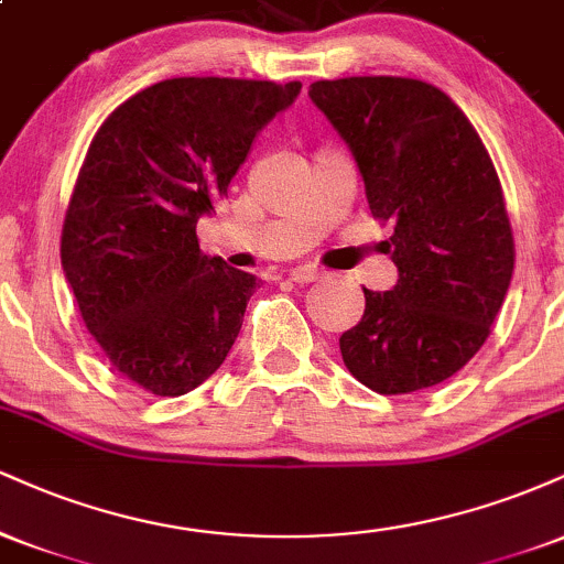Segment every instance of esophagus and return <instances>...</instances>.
<instances>
[{
    "mask_svg": "<svg viewBox=\"0 0 564 564\" xmlns=\"http://www.w3.org/2000/svg\"><path fill=\"white\" fill-rule=\"evenodd\" d=\"M289 278L294 283H313L318 281V278H323V270L313 268V264H300V268L289 270Z\"/></svg>",
    "mask_w": 564,
    "mask_h": 564,
    "instance_id": "1",
    "label": "esophagus"
}]
</instances>
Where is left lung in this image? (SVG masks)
Wrapping results in <instances>:
<instances>
[{"mask_svg":"<svg viewBox=\"0 0 564 564\" xmlns=\"http://www.w3.org/2000/svg\"><path fill=\"white\" fill-rule=\"evenodd\" d=\"M310 100L347 142L398 268L368 291L358 326L339 336L360 384L408 394L451 379L488 339L514 270L501 183L480 134L432 84L349 76L310 84Z\"/></svg>","mask_w":564,"mask_h":564,"instance_id":"obj_1","label":"left lung"}]
</instances>
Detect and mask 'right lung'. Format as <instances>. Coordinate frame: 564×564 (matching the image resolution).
<instances>
[{
	"instance_id": "obj_1",
	"label": "right lung",
	"mask_w": 564,
	"mask_h": 564,
	"mask_svg": "<svg viewBox=\"0 0 564 564\" xmlns=\"http://www.w3.org/2000/svg\"><path fill=\"white\" fill-rule=\"evenodd\" d=\"M300 93V82L180 76L129 97L97 129L61 262L87 332L142 390L177 398L228 358L260 281L200 254L196 223Z\"/></svg>"
}]
</instances>
